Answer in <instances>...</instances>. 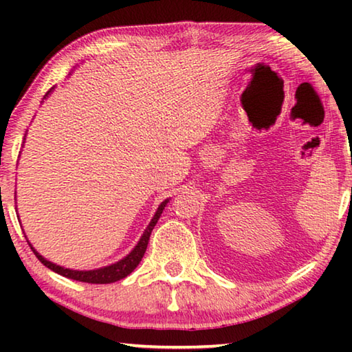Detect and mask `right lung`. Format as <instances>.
<instances>
[{
	"label": "right lung",
	"mask_w": 352,
	"mask_h": 352,
	"mask_svg": "<svg viewBox=\"0 0 352 352\" xmlns=\"http://www.w3.org/2000/svg\"><path fill=\"white\" fill-rule=\"evenodd\" d=\"M52 90H54V88H51V90L45 94L43 99H46L47 94H50ZM168 201H169V199H166L164 201H162V205L158 206L157 212L153 214L151 223L147 225V228L144 230V233H142L141 239L138 241V243H136L132 252H130L126 256V258H122L121 261H118V262H115V264H111V265L100 267V269H96V270H71V269H65V267H62V265H57V264H54V262L45 259L43 256H41L37 252V250H35L31 245V242L28 241V243H29V247L32 248L34 254L37 256L41 264L46 265L47 269H51L52 272H56V273H58V275H62L65 278L74 279V281H80V283H90V284H110V283H116V281H119V279H122V278H126L127 275H130V273H132L136 269V267H138V264H140L141 259H142V256H144V253H146V248H147V243H148V237H151L153 226L157 225L158 219H160V216H162V212L164 210V206L168 205Z\"/></svg>",
	"instance_id": "1"
}]
</instances>
